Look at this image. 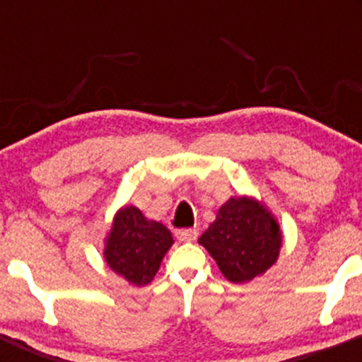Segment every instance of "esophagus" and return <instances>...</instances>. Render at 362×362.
<instances>
[{"instance_id": "obj_1", "label": "esophagus", "mask_w": 362, "mask_h": 362, "mask_svg": "<svg viewBox=\"0 0 362 362\" xmlns=\"http://www.w3.org/2000/svg\"><path fill=\"white\" fill-rule=\"evenodd\" d=\"M175 236L178 242H194L197 238V230L194 228H185V230H177Z\"/></svg>"}]
</instances>
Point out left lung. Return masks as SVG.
Here are the masks:
<instances>
[{"instance_id":"1","label":"left lung","mask_w":362,"mask_h":362,"mask_svg":"<svg viewBox=\"0 0 362 362\" xmlns=\"http://www.w3.org/2000/svg\"><path fill=\"white\" fill-rule=\"evenodd\" d=\"M199 245L209 252L228 281L245 284L267 272L279 259L282 231L264 202L253 195H238L219 207Z\"/></svg>"}]
</instances>
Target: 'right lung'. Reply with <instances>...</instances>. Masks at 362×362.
<instances>
[{
  "instance_id": "add662e5",
  "label": "right lung",
  "mask_w": 362,
  "mask_h": 362,
  "mask_svg": "<svg viewBox=\"0 0 362 362\" xmlns=\"http://www.w3.org/2000/svg\"><path fill=\"white\" fill-rule=\"evenodd\" d=\"M172 245L173 236L167 226L148 219L136 206H122L103 238V259L129 284L146 286L160 271Z\"/></svg>"
}]
</instances>
